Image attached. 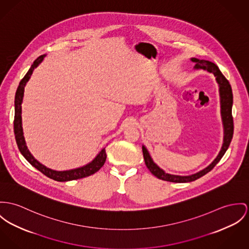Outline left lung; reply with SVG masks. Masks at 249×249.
<instances>
[{"label":"left lung","instance_id":"obj_1","mask_svg":"<svg viewBox=\"0 0 249 249\" xmlns=\"http://www.w3.org/2000/svg\"><path fill=\"white\" fill-rule=\"evenodd\" d=\"M192 62L195 63L194 69L196 70H205L210 73H212L215 77L216 82L219 86V95H220V104H221V117H222V123H223V129H224V138H223V145L218 153L217 157L211 162L207 168L200 172L193 173L191 175H175L171 174L162 170L159 166H157L153 162L152 156L150 155L149 151L147 148L142 145V151H143V156L145 160V164L147 168L150 170V172L153 173L155 177L158 179L169 181L173 183H188L197 180L198 178L204 176L208 172H211V170L216 166V164L221 160V158L224 156V154L227 152V150L230 147V142L233 136V117H232V104H233V95L232 90L230 86L229 80L225 77V76L221 73L218 66L210 60L206 59H199L196 57L191 58Z\"/></svg>","mask_w":249,"mask_h":249}]
</instances>
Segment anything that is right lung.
I'll return each instance as SVG.
<instances>
[{
    "mask_svg": "<svg viewBox=\"0 0 249 249\" xmlns=\"http://www.w3.org/2000/svg\"><path fill=\"white\" fill-rule=\"evenodd\" d=\"M46 57V54L41 55L35 59L31 67L29 68L28 72L26 75L23 77V78L19 82V87L16 92L15 96V118H14V133H15V138L16 142L18 145L19 152L23 155V157L38 171L46 175L47 177L58 181V182H67V181H72V180H77L80 178H84L87 176H90L94 173H96L97 171L100 170V168L104 165L106 161V151L105 148H103L99 153L96 154V157L89 162L88 164L76 168L73 170H68V171H55L52 169L47 168L46 166L42 165L40 162L32 155L30 151L28 150L25 142V138L23 135V129H22V119H21V103L23 99V95H24V87L27 83V81L30 79L31 75L33 74V71L35 68H37L39 63L43 60V58Z\"/></svg>",
    "mask_w": 249,
    "mask_h": 249,
    "instance_id": "right-lung-1",
    "label": "right lung"
}]
</instances>
